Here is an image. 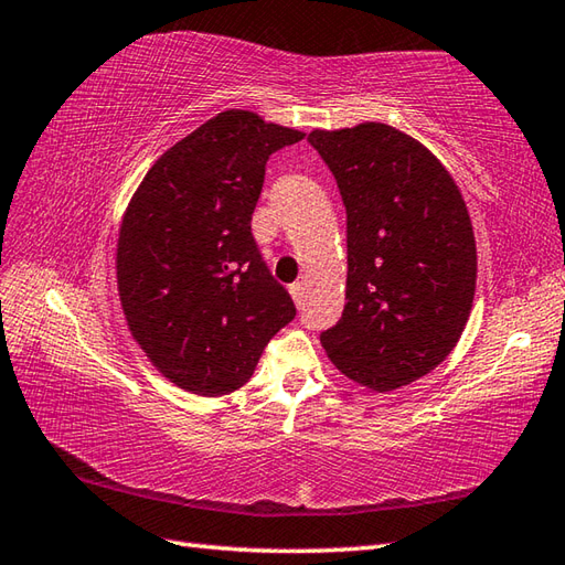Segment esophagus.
<instances>
[{
    "mask_svg": "<svg viewBox=\"0 0 565 565\" xmlns=\"http://www.w3.org/2000/svg\"><path fill=\"white\" fill-rule=\"evenodd\" d=\"M303 291H306V286L301 281H296V284L289 286V294H291V298L296 301V306L303 303Z\"/></svg>",
    "mask_w": 565,
    "mask_h": 565,
    "instance_id": "34e87169",
    "label": "esophagus"
}]
</instances>
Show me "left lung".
<instances>
[{
    "mask_svg": "<svg viewBox=\"0 0 565 565\" xmlns=\"http://www.w3.org/2000/svg\"><path fill=\"white\" fill-rule=\"evenodd\" d=\"M347 209V303L320 334L330 362L376 393L429 374L459 342L476 294V237L459 186L388 124L308 136Z\"/></svg>",
    "mask_w": 565,
    "mask_h": 565,
    "instance_id": "1",
    "label": "left lung"
}]
</instances>
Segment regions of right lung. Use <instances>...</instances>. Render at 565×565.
I'll return each mask as SVG.
<instances>
[{"label": "right lung", "instance_id": "add662e5", "mask_svg": "<svg viewBox=\"0 0 565 565\" xmlns=\"http://www.w3.org/2000/svg\"><path fill=\"white\" fill-rule=\"evenodd\" d=\"M303 136L227 109L164 150L128 201L118 298L140 350L179 388L233 393L296 316L249 223L269 154Z\"/></svg>", "mask_w": 565, "mask_h": 565}]
</instances>
